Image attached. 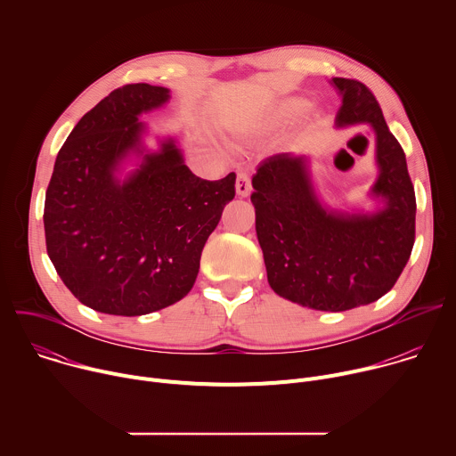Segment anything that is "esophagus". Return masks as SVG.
I'll use <instances>...</instances> for the list:
<instances>
[{"instance_id":"obj_1","label":"esophagus","mask_w":456,"mask_h":456,"mask_svg":"<svg viewBox=\"0 0 456 456\" xmlns=\"http://www.w3.org/2000/svg\"><path fill=\"white\" fill-rule=\"evenodd\" d=\"M236 192L240 197H248L250 194V176L245 171H240L236 176Z\"/></svg>"}]
</instances>
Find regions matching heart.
<instances>
[{
  "instance_id": "heart-1",
  "label": "heart",
  "mask_w": 456,
  "mask_h": 456,
  "mask_svg": "<svg viewBox=\"0 0 456 456\" xmlns=\"http://www.w3.org/2000/svg\"><path fill=\"white\" fill-rule=\"evenodd\" d=\"M306 110V104L305 102H296V104H292L290 108H289V111L292 113V115H297V113H301V111H305Z\"/></svg>"
}]
</instances>
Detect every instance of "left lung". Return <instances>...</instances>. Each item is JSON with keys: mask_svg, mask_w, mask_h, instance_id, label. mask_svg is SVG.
<instances>
[{"mask_svg": "<svg viewBox=\"0 0 456 456\" xmlns=\"http://www.w3.org/2000/svg\"><path fill=\"white\" fill-rule=\"evenodd\" d=\"M332 85L343 97L336 126L368 122L375 129L379 178L371 194L384 208L371 215L322 208L306 157L289 153L257 166L250 202L273 290L314 310L343 312L394 289L415 243L417 202L404 150L371 90L345 77Z\"/></svg>", "mask_w": 456, "mask_h": 456, "instance_id": "1", "label": "left lung"}]
</instances>
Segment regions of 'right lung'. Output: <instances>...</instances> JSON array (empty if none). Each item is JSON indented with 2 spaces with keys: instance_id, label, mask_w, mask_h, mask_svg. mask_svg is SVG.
I'll return each instance as SVG.
<instances>
[{
  "instance_id": "add662e5",
  "label": "right lung",
  "mask_w": 456,
  "mask_h": 456,
  "mask_svg": "<svg viewBox=\"0 0 456 456\" xmlns=\"http://www.w3.org/2000/svg\"><path fill=\"white\" fill-rule=\"evenodd\" d=\"M169 101V90L124 85L76 124L57 153L45 197V240L52 264L86 306L144 315L192 289L200 256L236 175H192L173 139L144 153L141 113ZM129 152L143 162L124 183L114 176Z\"/></svg>"
}]
</instances>
